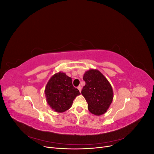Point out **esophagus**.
I'll list each match as a JSON object with an SVG mask.
<instances>
[{"label": "esophagus", "mask_w": 154, "mask_h": 154, "mask_svg": "<svg viewBox=\"0 0 154 154\" xmlns=\"http://www.w3.org/2000/svg\"><path fill=\"white\" fill-rule=\"evenodd\" d=\"M78 89L79 90V91L81 92V91H82V87H81L80 85L78 86Z\"/></svg>", "instance_id": "esophagus-1"}]
</instances>
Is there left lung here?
<instances>
[{"label": "left lung", "instance_id": "obj_1", "mask_svg": "<svg viewBox=\"0 0 154 154\" xmlns=\"http://www.w3.org/2000/svg\"><path fill=\"white\" fill-rule=\"evenodd\" d=\"M85 85L82 90L88 109L93 114L100 116L108 110L113 100V91L110 83L99 71L90 69L83 75Z\"/></svg>", "mask_w": 154, "mask_h": 154}]
</instances>
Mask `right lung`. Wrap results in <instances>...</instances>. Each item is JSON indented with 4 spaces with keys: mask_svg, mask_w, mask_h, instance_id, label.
<instances>
[{
    "mask_svg": "<svg viewBox=\"0 0 154 154\" xmlns=\"http://www.w3.org/2000/svg\"><path fill=\"white\" fill-rule=\"evenodd\" d=\"M48 103L57 112H63L72 106L73 100L80 94L72 85V79L60 72L50 78L45 88Z\"/></svg>",
    "mask_w": 154,
    "mask_h": 154,
    "instance_id": "1",
    "label": "right lung"
}]
</instances>
